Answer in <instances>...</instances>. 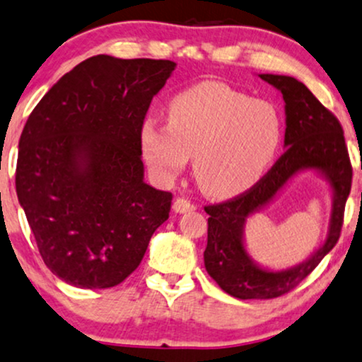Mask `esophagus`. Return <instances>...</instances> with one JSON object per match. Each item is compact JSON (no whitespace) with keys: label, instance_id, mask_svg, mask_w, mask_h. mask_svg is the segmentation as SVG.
Listing matches in <instances>:
<instances>
[{"label":"esophagus","instance_id":"esophagus-1","mask_svg":"<svg viewBox=\"0 0 362 362\" xmlns=\"http://www.w3.org/2000/svg\"><path fill=\"white\" fill-rule=\"evenodd\" d=\"M172 207H173V211L177 212V214H185V212L195 211L194 204H190L189 200H185V199H177L175 202H173Z\"/></svg>","mask_w":362,"mask_h":362}]
</instances>
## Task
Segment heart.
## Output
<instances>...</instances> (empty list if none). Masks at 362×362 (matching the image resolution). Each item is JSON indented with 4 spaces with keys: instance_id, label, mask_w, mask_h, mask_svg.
<instances>
[{
    "instance_id": "obj_1",
    "label": "heart",
    "mask_w": 362,
    "mask_h": 362,
    "mask_svg": "<svg viewBox=\"0 0 362 362\" xmlns=\"http://www.w3.org/2000/svg\"><path fill=\"white\" fill-rule=\"evenodd\" d=\"M168 124L146 119L139 146L153 175L172 182L194 156L202 192L229 199L255 187L275 162L283 119L273 103L223 82H200L167 104Z\"/></svg>"
}]
</instances>
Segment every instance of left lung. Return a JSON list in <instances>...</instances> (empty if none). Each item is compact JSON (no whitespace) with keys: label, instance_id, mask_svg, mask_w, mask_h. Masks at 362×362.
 <instances>
[{"label":"left lung","instance_id":"1","mask_svg":"<svg viewBox=\"0 0 362 362\" xmlns=\"http://www.w3.org/2000/svg\"><path fill=\"white\" fill-rule=\"evenodd\" d=\"M258 77L283 95L286 151L246 194L229 202L206 207L211 217L207 219L204 264L226 293L241 300L280 297L310 275L337 243L352 180L346 139L337 117L325 110L308 87L295 77L276 74H258ZM302 171H313L324 177L333 195L328 234L302 264L283 270L263 267L252 259L245 247L247 217L262 210Z\"/></svg>","mask_w":362,"mask_h":362}]
</instances>
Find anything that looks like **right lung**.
Segmentation results:
<instances>
[{
  "mask_svg": "<svg viewBox=\"0 0 362 362\" xmlns=\"http://www.w3.org/2000/svg\"><path fill=\"white\" fill-rule=\"evenodd\" d=\"M175 67L90 57L50 87L25 124L16 195L43 261L69 285H119L168 219L172 194L145 182L139 128Z\"/></svg>",
  "mask_w": 362,
  "mask_h": 362,
  "instance_id": "1",
  "label": "right lung"
}]
</instances>
